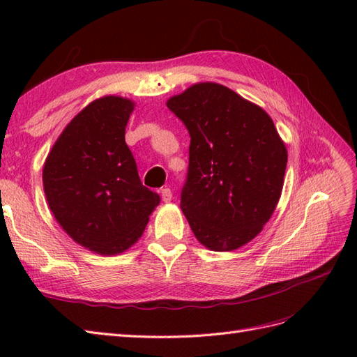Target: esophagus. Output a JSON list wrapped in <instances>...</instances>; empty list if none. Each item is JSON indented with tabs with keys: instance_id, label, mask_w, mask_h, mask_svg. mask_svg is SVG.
Masks as SVG:
<instances>
[{
	"instance_id": "obj_1",
	"label": "esophagus",
	"mask_w": 357,
	"mask_h": 357,
	"mask_svg": "<svg viewBox=\"0 0 357 357\" xmlns=\"http://www.w3.org/2000/svg\"><path fill=\"white\" fill-rule=\"evenodd\" d=\"M161 198H162L164 202H170L172 201L173 193H172L170 188H162V190H161Z\"/></svg>"
}]
</instances>
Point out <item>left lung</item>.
I'll use <instances>...</instances> for the list:
<instances>
[{
    "label": "left lung",
    "mask_w": 357,
    "mask_h": 357,
    "mask_svg": "<svg viewBox=\"0 0 357 357\" xmlns=\"http://www.w3.org/2000/svg\"><path fill=\"white\" fill-rule=\"evenodd\" d=\"M190 133L181 210L201 244L233 252L255 239L282 193L287 147L270 115L218 82L167 100Z\"/></svg>",
    "instance_id": "1"
}]
</instances>
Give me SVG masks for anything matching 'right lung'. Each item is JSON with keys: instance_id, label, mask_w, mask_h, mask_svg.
<instances>
[{"instance_id": "1", "label": "right lung", "mask_w": 357, "mask_h": 357, "mask_svg": "<svg viewBox=\"0 0 357 357\" xmlns=\"http://www.w3.org/2000/svg\"><path fill=\"white\" fill-rule=\"evenodd\" d=\"M135 109L105 95L87 104L53 144L43 167L49 208L69 236L90 252L113 256L142 236L159 195L144 187L126 144Z\"/></svg>"}]
</instances>
